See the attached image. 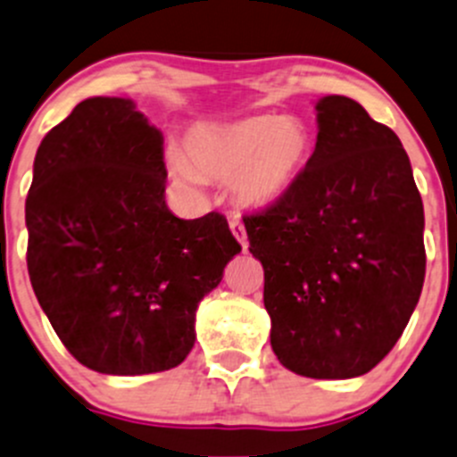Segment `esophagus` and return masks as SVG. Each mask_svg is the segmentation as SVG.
Wrapping results in <instances>:
<instances>
[{
	"label": "esophagus",
	"instance_id": "obj_1",
	"mask_svg": "<svg viewBox=\"0 0 457 457\" xmlns=\"http://www.w3.org/2000/svg\"><path fill=\"white\" fill-rule=\"evenodd\" d=\"M229 229H232V234L237 237V241L241 243L243 250H247V232H245V225H243V220L238 219V216H232L229 219Z\"/></svg>",
	"mask_w": 457,
	"mask_h": 457
}]
</instances>
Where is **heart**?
<instances>
[{
	"label": "heart",
	"instance_id": "1",
	"mask_svg": "<svg viewBox=\"0 0 457 457\" xmlns=\"http://www.w3.org/2000/svg\"><path fill=\"white\" fill-rule=\"evenodd\" d=\"M185 145L189 162L179 152L167 154L176 179H232L234 196L243 205L268 207L295 185L312 152V136L299 118L254 116L228 125H198Z\"/></svg>",
	"mask_w": 457,
	"mask_h": 457
}]
</instances>
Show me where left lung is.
I'll list each match as a JSON object with an SVG mask.
<instances>
[{"instance_id": "obj_1", "label": "left lung", "mask_w": 457, "mask_h": 457, "mask_svg": "<svg viewBox=\"0 0 457 457\" xmlns=\"http://www.w3.org/2000/svg\"><path fill=\"white\" fill-rule=\"evenodd\" d=\"M317 145L281 201L243 216L287 370L360 378L391 353L424 283V207L395 131L326 96Z\"/></svg>"}]
</instances>
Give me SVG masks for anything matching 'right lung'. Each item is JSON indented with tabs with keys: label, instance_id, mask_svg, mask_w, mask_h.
<instances>
[{
	"label": "right lung",
	"instance_id": "obj_1",
	"mask_svg": "<svg viewBox=\"0 0 457 457\" xmlns=\"http://www.w3.org/2000/svg\"><path fill=\"white\" fill-rule=\"evenodd\" d=\"M162 134L127 97H88L44 136L26 196L29 277L66 351L104 375L185 361L196 308L241 252L219 212L165 203Z\"/></svg>",
	"mask_w": 457,
	"mask_h": 457
}]
</instances>
